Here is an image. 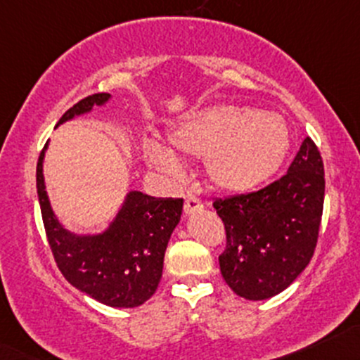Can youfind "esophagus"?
Returning <instances> with one entry per match:
<instances>
[{
	"label": "esophagus",
	"mask_w": 360,
	"mask_h": 360,
	"mask_svg": "<svg viewBox=\"0 0 360 360\" xmlns=\"http://www.w3.org/2000/svg\"><path fill=\"white\" fill-rule=\"evenodd\" d=\"M201 208H203V203H201V200L196 198V196H188V198L184 200V213H186V215L200 212Z\"/></svg>",
	"instance_id": "1"
}]
</instances>
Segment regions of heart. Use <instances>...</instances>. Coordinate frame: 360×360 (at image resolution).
Listing matches in <instances>:
<instances>
[{"mask_svg": "<svg viewBox=\"0 0 360 360\" xmlns=\"http://www.w3.org/2000/svg\"><path fill=\"white\" fill-rule=\"evenodd\" d=\"M171 148L157 140L143 145L147 164L174 181L184 177L181 159H207V174L227 191H251L282 167L290 147L285 121L270 110L213 105L188 114L167 129Z\"/></svg>", "mask_w": 360, "mask_h": 360, "instance_id": "1", "label": "heart"}]
</instances>
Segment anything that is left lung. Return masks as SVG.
Listing matches in <instances>:
<instances>
[{
    "mask_svg": "<svg viewBox=\"0 0 360 360\" xmlns=\"http://www.w3.org/2000/svg\"><path fill=\"white\" fill-rule=\"evenodd\" d=\"M323 201L325 169L309 136L285 176L258 191L213 201L227 236L219 256L227 285L248 301L285 290L313 258Z\"/></svg>",
    "mask_w": 360,
    "mask_h": 360,
    "instance_id": "obj_1",
    "label": "left lung"
}]
</instances>
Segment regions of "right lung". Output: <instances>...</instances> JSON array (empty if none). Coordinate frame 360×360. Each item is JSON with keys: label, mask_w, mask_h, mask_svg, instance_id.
<instances>
[{"label": "right lung", "mask_w": 360, "mask_h": 360, "mask_svg": "<svg viewBox=\"0 0 360 360\" xmlns=\"http://www.w3.org/2000/svg\"><path fill=\"white\" fill-rule=\"evenodd\" d=\"M109 94L82 98L58 124L105 104ZM37 162V195L47 243L63 276L96 301L110 307H136L155 294L164 255L183 213V198H153L141 191L126 195L116 219L101 234H73L54 215L47 198L42 162Z\"/></svg>", "instance_id": "add662e5"}]
</instances>
